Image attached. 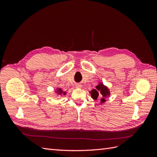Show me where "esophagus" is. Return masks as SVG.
<instances>
[{"label":"esophagus","instance_id":"obj_1","mask_svg":"<svg viewBox=\"0 0 157 157\" xmlns=\"http://www.w3.org/2000/svg\"><path fill=\"white\" fill-rule=\"evenodd\" d=\"M75 87L77 88H80L82 87V85L80 84H77L75 85Z\"/></svg>","mask_w":157,"mask_h":157}]
</instances>
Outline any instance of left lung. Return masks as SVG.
<instances>
[{
	"label": "left lung",
	"mask_w": 157,
	"mask_h": 157,
	"mask_svg": "<svg viewBox=\"0 0 157 157\" xmlns=\"http://www.w3.org/2000/svg\"><path fill=\"white\" fill-rule=\"evenodd\" d=\"M90 93L91 94L92 98L95 99V100L97 99L99 94H101L103 96V98L101 99V103L105 102V98L110 95V92H109V88L105 86L103 83H99L98 86H96V89L92 90L91 92H90Z\"/></svg>",
	"instance_id": "8db88e82"
}]
</instances>
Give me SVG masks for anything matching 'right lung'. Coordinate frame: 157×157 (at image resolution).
Instances as JSON below:
<instances>
[{
	"label": "right lung",
	"mask_w": 157,
	"mask_h": 157,
	"mask_svg": "<svg viewBox=\"0 0 157 157\" xmlns=\"http://www.w3.org/2000/svg\"><path fill=\"white\" fill-rule=\"evenodd\" d=\"M56 93L57 94H58V95H62V94L65 95V94H66V92H63V90H61V88H57V89H56Z\"/></svg>",
	"instance_id": "obj_1"
}]
</instances>
